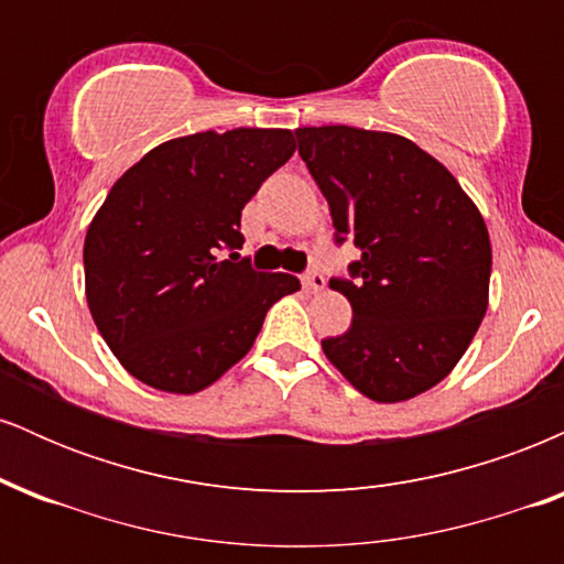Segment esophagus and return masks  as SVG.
Masks as SVG:
<instances>
[{
    "instance_id": "34e87169",
    "label": "esophagus",
    "mask_w": 564,
    "mask_h": 564,
    "mask_svg": "<svg viewBox=\"0 0 564 564\" xmlns=\"http://www.w3.org/2000/svg\"><path fill=\"white\" fill-rule=\"evenodd\" d=\"M302 283H304V289L313 291V294H318V291L326 289V275H323L321 270H310V273L302 278Z\"/></svg>"
}]
</instances>
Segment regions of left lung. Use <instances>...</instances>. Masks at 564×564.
<instances>
[{
  "instance_id": "left-lung-1",
  "label": "left lung",
  "mask_w": 564,
  "mask_h": 564,
  "mask_svg": "<svg viewBox=\"0 0 564 564\" xmlns=\"http://www.w3.org/2000/svg\"><path fill=\"white\" fill-rule=\"evenodd\" d=\"M300 156L328 200L336 243L360 260L332 286L352 304L323 352L377 403L435 387L467 352L488 310L490 238L456 177L416 142L358 127L296 129Z\"/></svg>"
}]
</instances>
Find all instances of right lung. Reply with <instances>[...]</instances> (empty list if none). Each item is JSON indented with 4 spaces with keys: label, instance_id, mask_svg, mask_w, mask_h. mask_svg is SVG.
Here are the masks:
<instances>
[{
    "label": "right lung",
    "instance_id": "add662e5",
    "mask_svg": "<svg viewBox=\"0 0 564 564\" xmlns=\"http://www.w3.org/2000/svg\"><path fill=\"white\" fill-rule=\"evenodd\" d=\"M294 148L291 129L196 132L161 142L113 183L84 238V283L97 332L142 384L200 392L300 291L294 275L260 273L236 251L241 209Z\"/></svg>",
    "mask_w": 564,
    "mask_h": 564
}]
</instances>
